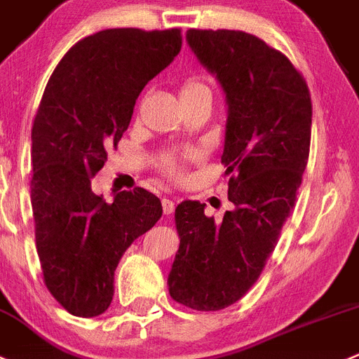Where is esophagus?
<instances>
[{"mask_svg": "<svg viewBox=\"0 0 359 359\" xmlns=\"http://www.w3.org/2000/svg\"><path fill=\"white\" fill-rule=\"evenodd\" d=\"M162 208H163V213L170 215L174 211V201L172 199H167V197H163V199H162Z\"/></svg>", "mask_w": 359, "mask_h": 359, "instance_id": "obj_1", "label": "esophagus"}]
</instances>
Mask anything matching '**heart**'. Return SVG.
Returning a JSON list of instances; mask_svg holds the SVG:
<instances>
[{"mask_svg": "<svg viewBox=\"0 0 359 359\" xmlns=\"http://www.w3.org/2000/svg\"><path fill=\"white\" fill-rule=\"evenodd\" d=\"M197 95H210L208 88L201 83L199 79H187L185 83L180 88V98L187 100V98L197 97ZM162 167L169 176H180V165H177V160L174 156H165L162 160Z\"/></svg>", "mask_w": 359, "mask_h": 359, "instance_id": "heart-1", "label": "heart"}]
</instances>
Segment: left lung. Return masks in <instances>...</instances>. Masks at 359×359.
I'll use <instances>...</instances> for the list:
<instances>
[{"instance_id": "left-lung-1", "label": "left lung", "mask_w": 359, "mask_h": 359, "mask_svg": "<svg viewBox=\"0 0 359 359\" xmlns=\"http://www.w3.org/2000/svg\"><path fill=\"white\" fill-rule=\"evenodd\" d=\"M187 42L225 93L222 163L234 210L215 222L199 201L177 204L167 284L174 302L215 312L247 294L275 250L309 160L312 100L287 56L255 35L189 29Z\"/></svg>"}]
</instances>
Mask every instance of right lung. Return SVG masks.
Returning a JSON list of instances; mask_svg holds the SVG:
<instances>
[{
  "mask_svg": "<svg viewBox=\"0 0 359 359\" xmlns=\"http://www.w3.org/2000/svg\"><path fill=\"white\" fill-rule=\"evenodd\" d=\"M182 50V29H104L70 47L50 75L32 130V206L43 282L65 310L97 317L114 296L125 250L162 217L148 190L112 203L91 177L130 125L146 84Z\"/></svg>",
  "mask_w": 359,
  "mask_h": 359,
  "instance_id": "right-lung-1",
  "label": "right lung"
}]
</instances>
